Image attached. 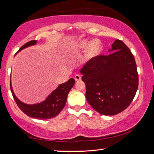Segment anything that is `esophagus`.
Here are the masks:
<instances>
[{
	"instance_id": "obj_1",
	"label": "esophagus",
	"mask_w": 154,
	"mask_h": 154,
	"mask_svg": "<svg viewBox=\"0 0 154 154\" xmlns=\"http://www.w3.org/2000/svg\"><path fill=\"white\" fill-rule=\"evenodd\" d=\"M81 79H82V77H81V75H76L75 76V81H79Z\"/></svg>"
}]
</instances>
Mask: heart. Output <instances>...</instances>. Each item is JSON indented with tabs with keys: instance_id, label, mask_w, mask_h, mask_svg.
<instances>
[{
	"instance_id": "obj_1",
	"label": "heart",
	"mask_w": 154,
	"mask_h": 154,
	"mask_svg": "<svg viewBox=\"0 0 154 154\" xmlns=\"http://www.w3.org/2000/svg\"><path fill=\"white\" fill-rule=\"evenodd\" d=\"M88 45H89V42L86 41H83L81 42L78 43L74 47L73 50L74 51H77L81 49H86ZM100 50V45L98 41H93L91 44L89 49L88 51V56L89 58H93V57L98 55L99 52Z\"/></svg>"
}]
</instances>
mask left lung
Listing matches in <instances>:
<instances>
[{
  "instance_id": "left-lung-1",
  "label": "left lung",
  "mask_w": 154,
  "mask_h": 154,
  "mask_svg": "<svg viewBox=\"0 0 154 154\" xmlns=\"http://www.w3.org/2000/svg\"><path fill=\"white\" fill-rule=\"evenodd\" d=\"M111 51L113 52L109 55L93 57L81 70L88 102L105 116L125 110L133 100L139 85L136 62L130 49L118 39Z\"/></svg>"
}]
</instances>
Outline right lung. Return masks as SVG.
<instances>
[{"mask_svg": "<svg viewBox=\"0 0 154 154\" xmlns=\"http://www.w3.org/2000/svg\"><path fill=\"white\" fill-rule=\"evenodd\" d=\"M36 43V40L28 41L25 43L24 45L21 47L19 51L22 50L28 46L33 45ZM75 84V80L71 78L69 81L64 83L60 84L57 88V89L54 91L49 95L46 100L43 102L35 105H26L21 102L18 100L16 96H15L13 92L11 84L10 83V88L14 100L21 110L31 118L39 119H47L54 118L58 116L64 107L65 104L66 102L67 96L69 91L71 90Z\"/></svg>", "mask_w": 154, "mask_h": 154, "instance_id": "add662e5", "label": "right lung"}]
</instances>
